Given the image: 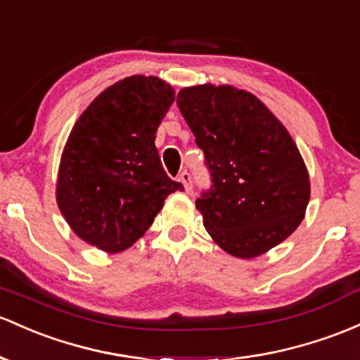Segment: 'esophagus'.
<instances>
[{
	"label": "esophagus",
	"instance_id": "obj_1",
	"mask_svg": "<svg viewBox=\"0 0 360 360\" xmlns=\"http://www.w3.org/2000/svg\"><path fill=\"white\" fill-rule=\"evenodd\" d=\"M179 181L184 184V189L189 193L193 189V181H191V174L188 171H183L179 174Z\"/></svg>",
	"mask_w": 360,
	"mask_h": 360
}]
</instances>
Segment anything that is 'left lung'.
I'll list each match as a JSON object with an SVG mask.
<instances>
[{"mask_svg": "<svg viewBox=\"0 0 360 360\" xmlns=\"http://www.w3.org/2000/svg\"><path fill=\"white\" fill-rule=\"evenodd\" d=\"M177 108L203 150L212 188L196 208L212 239L250 259L285 240L309 203V174L285 126L246 90L186 86Z\"/></svg>", "mask_w": 360, "mask_h": 360, "instance_id": "obj_1", "label": "left lung"}]
</instances>
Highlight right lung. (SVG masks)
I'll use <instances>...</instances> for the list:
<instances>
[{"mask_svg":"<svg viewBox=\"0 0 360 360\" xmlns=\"http://www.w3.org/2000/svg\"><path fill=\"white\" fill-rule=\"evenodd\" d=\"M174 89L135 75L94 98L71 129L59 164L56 200L71 231L105 252L135 244L164 200L183 184L167 176L155 133Z\"/></svg>","mask_w":360,"mask_h":360,"instance_id":"1","label":"right lung"}]
</instances>
